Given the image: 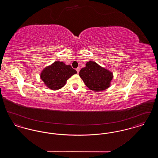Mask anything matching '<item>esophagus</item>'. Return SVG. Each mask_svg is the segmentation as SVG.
<instances>
[{"label": "esophagus", "instance_id": "esophagus-1", "mask_svg": "<svg viewBox=\"0 0 158 158\" xmlns=\"http://www.w3.org/2000/svg\"><path fill=\"white\" fill-rule=\"evenodd\" d=\"M76 70L77 71V73H79V71H80V68H77L76 69Z\"/></svg>", "mask_w": 158, "mask_h": 158}]
</instances>
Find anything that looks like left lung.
Returning a JSON list of instances; mask_svg holds the SVG:
<instances>
[{"label": "left lung", "mask_w": 158, "mask_h": 158, "mask_svg": "<svg viewBox=\"0 0 158 158\" xmlns=\"http://www.w3.org/2000/svg\"><path fill=\"white\" fill-rule=\"evenodd\" d=\"M79 75L86 86L95 92L108 88L113 77L111 72L100 66L94 61L87 62L86 66L81 69Z\"/></svg>", "instance_id": "8db88e82"}]
</instances>
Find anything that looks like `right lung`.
<instances>
[{
	"instance_id": "add662e5",
	"label": "right lung",
	"mask_w": 158,
	"mask_h": 158,
	"mask_svg": "<svg viewBox=\"0 0 158 158\" xmlns=\"http://www.w3.org/2000/svg\"><path fill=\"white\" fill-rule=\"evenodd\" d=\"M76 73L77 72L70 65L56 61L43 70L40 77L47 87L52 90H58L65 85L69 78Z\"/></svg>"
}]
</instances>
